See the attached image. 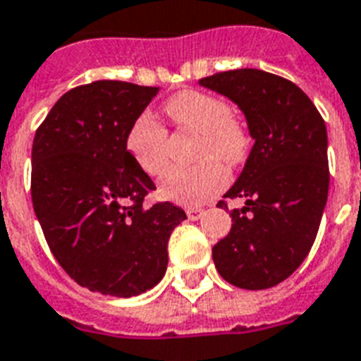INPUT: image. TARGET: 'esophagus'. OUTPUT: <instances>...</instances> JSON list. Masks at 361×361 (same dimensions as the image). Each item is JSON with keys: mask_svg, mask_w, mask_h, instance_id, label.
<instances>
[{"mask_svg": "<svg viewBox=\"0 0 361 361\" xmlns=\"http://www.w3.org/2000/svg\"><path fill=\"white\" fill-rule=\"evenodd\" d=\"M185 213L189 216V221H198L204 215V209H200V207H187Z\"/></svg>", "mask_w": 361, "mask_h": 361, "instance_id": "34e87169", "label": "esophagus"}]
</instances>
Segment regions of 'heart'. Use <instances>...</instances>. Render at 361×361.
<instances>
[{
	"label": "heart",
	"instance_id": "heart-1",
	"mask_svg": "<svg viewBox=\"0 0 361 361\" xmlns=\"http://www.w3.org/2000/svg\"><path fill=\"white\" fill-rule=\"evenodd\" d=\"M166 114L174 124L200 133L198 157L192 169H171L161 181L163 195L183 206H202L228 185L224 165L239 166L252 150L247 122L231 113L226 99L204 90H181L166 99ZM126 148L131 159L150 176L165 174L169 166V133L150 114H140L131 124Z\"/></svg>",
	"mask_w": 361,
	"mask_h": 361
}]
</instances>
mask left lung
I'll list each match as a JSON object with an SVG mask.
<instances>
[{"mask_svg": "<svg viewBox=\"0 0 361 361\" xmlns=\"http://www.w3.org/2000/svg\"><path fill=\"white\" fill-rule=\"evenodd\" d=\"M202 87L239 105L256 140L224 198L231 230L213 247L216 271L241 289H269L297 271L312 250L330 185L326 126L297 85L256 68L219 72ZM221 200L216 207L228 209Z\"/></svg>", "mask_w": 361, "mask_h": 361, "instance_id": "left-lung-1", "label": "left lung"}]
</instances>
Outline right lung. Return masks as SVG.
Here are the masks:
<instances>
[{"mask_svg": "<svg viewBox=\"0 0 361 361\" xmlns=\"http://www.w3.org/2000/svg\"><path fill=\"white\" fill-rule=\"evenodd\" d=\"M157 87L102 79L57 99L38 126L31 198L59 265L90 291L130 298L165 276L169 237L187 215L171 202L145 206L152 178L126 148Z\"/></svg>", "mask_w": 361, "mask_h": 361, "instance_id": "obj_1", "label": "right lung"}]
</instances>
